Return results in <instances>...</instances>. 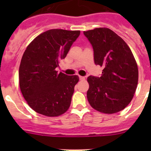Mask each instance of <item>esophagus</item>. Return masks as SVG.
I'll use <instances>...</instances> for the list:
<instances>
[{
    "label": "esophagus",
    "instance_id": "esophagus-1",
    "mask_svg": "<svg viewBox=\"0 0 151 151\" xmlns=\"http://www.w3.org/2000/svg\"><path fill=\"white\" fill-rule=\"evenodd\" d=\"M80 80H81V81H83V80H85V77H82V76H80Z\"/></svg>",
    "mask_w": 151,
    "mask_h": 151
}]
</instances>
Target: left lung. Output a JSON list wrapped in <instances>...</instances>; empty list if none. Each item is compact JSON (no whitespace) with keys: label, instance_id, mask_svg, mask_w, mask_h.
<instances>
[{"label":"left lung","instance_id":"left-lung-1","mask_svg":"<svg viewBox=\"0 0 151 151\" xmlns=\"http://www.w3.org/2000/svg\"><path fill=\"white\" fill-rule=\"evenodd\" d=\"M93 50L94 63L102 66L101 77L89 76L88 102L93 109L113 114L132 101L138 83V68L127 44L112 30L99 28L83 32Z\"/></svg>","mask_w":151,"mask_h":151}]
</instances>
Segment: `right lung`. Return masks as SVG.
<instances>
[{
    "label": "right lung",
    "mask_w": 151,
    "mask_h": 151,
    "mask_svg": "<svg viewBox=\"0 0 151 151\" xmlns=\"http://www.w3.org/2000/svg\"><path fill=\"white\" fill-rule=\"evenodd\" d=\"M80 34V30L52 29L35 38L25 50L19 69V87L38 113L58 116L69 108L79 77L58 74L55 68Z\"/></svg>",
    "instance_id": "1"
}]
</instances>
